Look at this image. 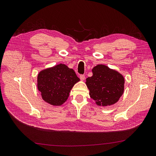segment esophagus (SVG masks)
<instances>
[{"label":"esophagus","mask_w":156,"mask_h":156,"mask_svg":"<svg viewBox=\"0 0 156 156\" xmlns=\"http://www.w3.org/2000/svg\"><path fill=\"white\" fill-rule=\"evenodd\" d=\"M80 79H81V80H82V81H83V80H84V79H85V75H80Z\"/></svg>","instance_id":"esophagus-1"}]
</instances>
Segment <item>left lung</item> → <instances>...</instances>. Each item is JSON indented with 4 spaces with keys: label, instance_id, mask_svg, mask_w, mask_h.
Segmentation results:
<instances>
[{
    "label": "left lung",
    "instance_id": "8db88e82",
    "mask_svg": "<svg viewBox=\"0 0 156 156\" xmlns=\"http://www.w3.org/2000/svg\"><path fill=\"white\" fill-rule=\"evenodd\" d=\"M93 75L87 79L90 96L98 105L107 106L119 101L124 92V78L115 70L105 65L92 69Z\"/></svg>",
    "mask_w": 156,
    "mask_h": 156
}]
</instances>
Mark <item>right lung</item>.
<instances>
[{
	"label": "right lung",
	"mask_w": 156,
	"mask_h": 156,
	"mask_svg": "<svg viewBox=\"0 0 156 156\" xmlns=\"http://www.w3.org/2000/svg\"><path fill=\"white\" fill-rule=\"evenodd\" d=\"M79 80L73 69L60 64L39 73L37 88L45 101L53 105H61L67 100L71 89Z\"/></svg>",
	"instance_id": "add662e5"
}]
</instances>
